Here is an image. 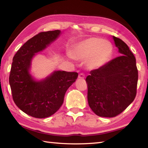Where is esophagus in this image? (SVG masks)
I'll return each mask as SVG.
<instances>
[{
    "mask_svg": "<svg viewBox=\"0 0 148 148\" xmlns=\"http://www.w3.org/2000/svg\"><path fill=\"white\" fill-rule=\"evenodd\" d=\"M84 77H85V75L83 73H81L79 74V76H78V79H84Z\"/></svg>",
    "mask_w": 148,
    "mask_h": 148,
    "instance_id": "obj_1",
    "label": "esophagus"
}]
</instances>
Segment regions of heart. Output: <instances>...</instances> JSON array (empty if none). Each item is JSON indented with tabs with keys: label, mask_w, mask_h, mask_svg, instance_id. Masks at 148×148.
Returning <instances> with one entry per match:
<instances>
[{
	"label": "heart",
	"mask_w": 148,
	"mask_h": 148,
	"mask_svg": "<svg viewBox=\"0 0 148 148\" xmlns=\"http://www.w3.org/2000/svg\"><path fill=\"white\" fill-rule=\"evenodd\" d=\"M112 46L108 40L99 37H90L80 42L74 50L75 58L85 59L90 68L101 67L108 62L112 55Z\"/></svg>",
	"instance_id": "1"
}]
</instances>
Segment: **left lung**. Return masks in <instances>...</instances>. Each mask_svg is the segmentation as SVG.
I'll return each instance as SVG.
<instances>
[{
    "instance_id": "1",
    "label": "left lung",
    "mask_w": 148,
    "mask_h": 148,
    "mask_svg": "<svg viewBox=\"0 0 148 148\" xmlns=\"http://www.w3.org/2000/svg\"><path fill=\"white\" fill-rule=\"evenodd\" d=\"M113 39L120 56L92 71L86 78L89 106L100 117L118 116L134 101L137 93L136 58L121 39L114 36Z\"/></svg>"
}]
</instances>
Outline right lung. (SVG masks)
Masks as SVG:
<instances>
[{
	"label": "right lung",
	"mask_w": 148,
	"mask_h": 148,
	"mask_svg": "<svg viewBox=\"0 0 148 148\" xmlns=\"http://www.w3.org/2000/svg\"><path fill=\"white\" fill-rule=\"evenodd\" d=\"M60 34L59 30L39 33L28 40L12 59L9 78L12 99L18 108L34 118H45L55 114L78 76L77 72L55 71L45 80L36 81L29 74L35 53L46 48Z\"/></svg>",
	"instance_id": "right-lung-1"
}]
</instances>
